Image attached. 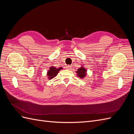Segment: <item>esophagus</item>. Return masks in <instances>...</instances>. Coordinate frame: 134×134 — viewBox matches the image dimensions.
Instances as JSON below:
<instances>
[{"instance_id":"obj_1","label":"esophagus","mask_w":134,"mask_h":134,"mask_svg":"<svg viewBox=\"0 0 134 134\" xmlns=\"http://www.w3.org/2000/svg\"><path fill=\"white\" fill-rule=\"evenodd\" d=\"M71 66H70V65H67L66 66V68L67 69H68V70H71Z\"/></svg>"}]
</instances>
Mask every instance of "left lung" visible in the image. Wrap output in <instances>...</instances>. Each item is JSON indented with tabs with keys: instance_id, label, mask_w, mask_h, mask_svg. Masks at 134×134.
<instances>
[{
	"instance_id": "8db88e82",
	"label": "left lung",
	"mask_w": 134,
	"mask_h": 134,
	"mask_svg": "<svg viewBox=\"0 0 134 134\" xmlns=\"http://www.w3.org/2000/svg\"><path fill=\"white\" fill-rule=\"evenodd\" d=\"M76 72L77 73V75H78L79 78H83L87 74V70L84 67L82 66L79 69H78V70L76 71Z\"/></svg>"
}]
</instances>
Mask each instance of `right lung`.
I'll list each match as a JSON object with an SVG mask.
<instances>
[{
    "mask_svg": "<svg viewBox=\"0 0 134 134\" xmlns=\"http://www.w3.org/2000/svg\"><path fill=\"white\" fill-rule=\"evenodd\" d=\"M62 69H63L62 67L58 68V69L54 66L50 67V69L47 71V75L48 76V78L49 79L54 78L55 76L57 75L59 71Z\"/></svg>",
    "mask_w": 134,
    "mask_h": 134,
    "instance_id": "obj_1",
    "label": "right lung"
}]
</instances>
